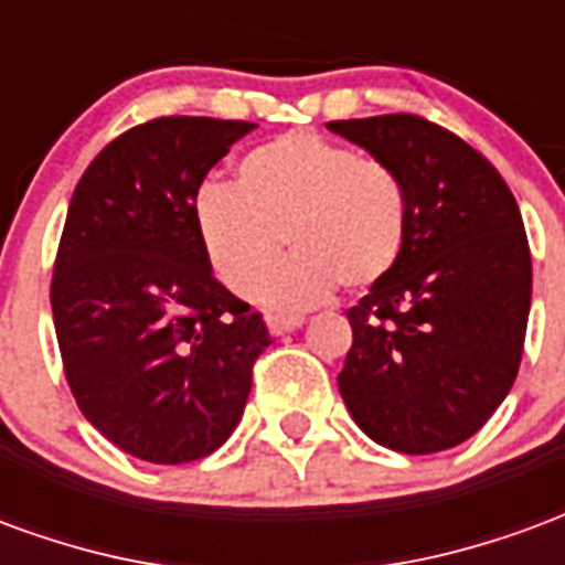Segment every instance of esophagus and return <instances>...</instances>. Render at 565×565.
<instances>
[{"label":"esophagus","mask_w":565,"mask_h":565,"mask_svg":"<svg viewBox=\"0 0 565 565\" xmlns=\"http://www.w3.org/2000/svg\"><path fill=\"white\" fill-rule=\"evenodd\" d=\"M302 323H306V318H299V315H269V318H266V327H269L271 335L294 332V330H299Z\"/></svg>","instance_id":"obj_1"}]
</instances>
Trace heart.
Here are the masks:
<instances>
[{
  "mask_svg": "<svg viewBox=\"0 0 565 565\" xmlns=\"http://www.w3.org/2000/svg\"><path fill=\"white\" fill-rule=\"evenodd\" d=\"M235 174V184L209 181L193 199L211 269L233 294H257L284 241L295 254L259 290L271 308L318 306L335 284L366 290L403 257L408 193L387 162L287 132L247 150Z\"/></svg>",
  "mask_w": 565,
  "mask_h": 565,
  "instance_id": "1",
  "label": "heart"
}]
</instances>
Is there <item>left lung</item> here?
I'll return each mask as SVG.
<instances>
[{"mask_svg": "<svg viewBox=\"0 0 565 565\" xmlns=\"http://www.w3.org/2000/svg\"><path fill=\"white\" fill-rule=\"evenodd\" d=\"M327 127L408 193L403 257L348 308L342 399L384 448L448 450L490 420L521 369L533 259L518 202L490 160L420 115Z\"/></svg>", "mask_w": 565, "mask_h": 565, "instance_id": "1", "label": "left lung"}]
</instances>
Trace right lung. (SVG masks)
I'll return each mask as SVG.
<instances>
[{"label":"right lung","mask_w":565,"mask_h":565,"mask_svg":"<svg viewBox=\"0 0 565 565\" xmlns=\"http://www.w3.org/2000/svg\"><path fill=\"white\" fill-rule=\"evenodd\" d=\"M254 127L153 117L105 145L68 202L51 278L63 372L81 415L139 460L221 448L271 344L211 275L193 221L209 169Z\"/></svg>","instance_id":"add662e5"}]
</instances>
